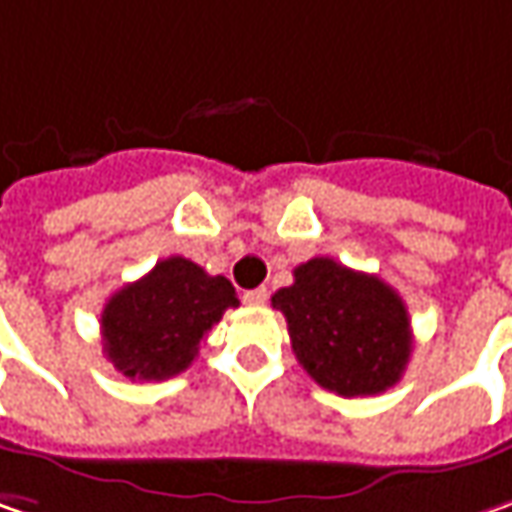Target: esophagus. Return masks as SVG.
<instances>
[{"mask_svg":"<svg viewBox=\"0 0 512 512\" xmlns=\"http://www.w3.org/2000/svg\"><path fill=\"white\" fill-rule=\"evenodd\" d=\"M269 298V292L263 289V286H257V289H246L243 292V303H249V306H263Z\"/></svg>","mask_w":512,"mask_h":512,"instance_id":"1","label":"esophagus"}]
</instances>
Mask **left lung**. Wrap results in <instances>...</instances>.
<instances>
[{
    "mask_svg": "<svg viewBox=\"0 0 512 512\" xmlns=\"http://www.w3.org/2000/svg\"><path fill=\"white\" fill-rule=\"evenodd\" d=\"M286 315L300 367L344 398L378 395L401 381L412 352L410 315L398 292L375 275L312 257L295 283L272 295Z\"/></svg>",
    "mask_w": 512,
    "mask_h": 512,
    "instance_id": "8db88e82",
    "label": "left lung"
}]
</instances>
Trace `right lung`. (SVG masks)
<instances>
[{
    "instance_id": "add662e5",
    "label": "right lung",
    "mask_w": 512,
    "mask_h": 512,
    "mask_svg": "<svg viewBox=\"0 0 512 512\" xmlns=\"http://www.w3.org/2000/svg\"><path fill=\"white\" fill-rule=\"evenodd\" d=\"M240 300L223 275L174 255L125 283L102 309V349L131 381H166L197 358L200 341Z\"/></svg>"
}]
</instances>
